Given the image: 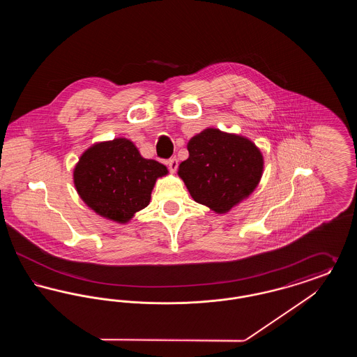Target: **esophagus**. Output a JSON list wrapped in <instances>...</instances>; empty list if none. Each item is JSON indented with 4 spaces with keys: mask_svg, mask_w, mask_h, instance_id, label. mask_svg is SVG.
<instances>
[{
    "mask_svg": "<svg viewBox=\"0 0 357 357\" xmlns=\"http://www.w3.org/2000/svg\"><path fill=\"white\" fill-rule=\"evenodd\" d=\"M167 166H169L171 172H175L176 169H178V160H176V158H171V159H169V160H167Z\"/></svg>",
    "mask_w": 357,
    "mask_h": 357,
    "instance_id": "esophagus-1",
    "label": "esophagus"
}]
</instances>
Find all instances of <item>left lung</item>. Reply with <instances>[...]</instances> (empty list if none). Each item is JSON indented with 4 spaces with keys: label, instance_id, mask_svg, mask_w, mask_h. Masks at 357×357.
<instances>
[{
    "label": "left lung",
    "instance_id": "obj_1",
    "mask_svg": "<svg viewBox=\"0 0 357 357\" xmlns=\"http://www.w3.org/2000/svg\"><path fill=\"white\" fill-rule=\"evenodd\" d=\"M187 150L178 175L195 202L218 214L246 199L261 181L264 156L245 136L206 128L190 139Z\"/></svg>",
    "mask_w": 357,
    "mask_h": 357
}]
</instances>
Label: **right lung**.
<instances>
[{
	"instance_id": "obj_1",
	"label": "right lung",
	"mask_w": 357,
	"mask_h": 357,
	"mask_svg": "<svg viewBox=\"0 0 357 357\" xmlns=\"http://www.w3.org/2000/svg\"><path fill=\"white\" fill-rule=\"evenodd\" d=\"M167 174L165 165L144 159L131 140L116 137L85 150L75 166L73 183L96 214L127 223L149 206L156 179Z\"/></svg>"
}]
</instances>
